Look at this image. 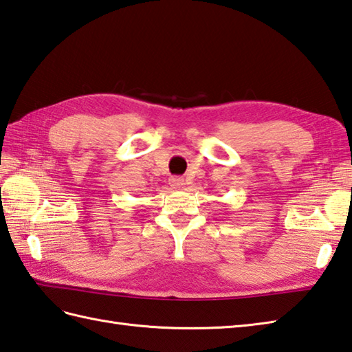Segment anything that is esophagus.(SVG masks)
<instances>
[{"mask_svg": "<svg viewBox=\"0 0 352 352\" xmlns=\"http://www.w3.org/2000/svg\"><path fill=\"white\" fill-rule=\"evenodd\" d=\"M170 184L173 185L175 188H179V186L184 184V179L179 177V176H173V177H170Z\"/></svg>", "mask_w": 352, "mask_h": 352, "instance_id": "34e87169", "label": "esophagus"}]
</instances>
